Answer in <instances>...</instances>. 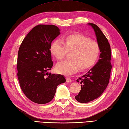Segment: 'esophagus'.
Returning a JSON list of instances; mask_svg holds the SVG:
<instances>
[{
  "mask_svg": "<svg viewBox=\"0 0 129 129\" xmlns=\"http://www.w3.org/2000/svg\"><path fill=\"white\" fill-rule=\"evenodd\" d=\"M66 80H67V82H68V83L72 82V80L71 78H68V77L66 78Z\"/></svg>",
  "mask_w": 129,
  "mask_h": 129,
  "instance_id": "1",
  "label": "esophagus"
}]
</instances>
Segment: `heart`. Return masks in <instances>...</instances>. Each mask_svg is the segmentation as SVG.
I'll return each instance as SVG.
<instances>
[{
    "label": "heart",
    "instance_id": "heart-1",
    "mask_svg": "<svg viewBox=\"0 0 129 129\" xmlns=\"http://www.w3.org/2000/svg\"><path fill=\"white\" fill-rule=\"evenodd\" d=\"M52 55L58 60H62L67 53L71 52L70 60L58 63L56 71L60 74L70 75L91 68L96 62L100 54L97 42L79 34H71L64 37L62 42L56 40L50 47Z\"/></svg>",
    "mask_w": 129,
    "mask_h": 129
}]
</instances>
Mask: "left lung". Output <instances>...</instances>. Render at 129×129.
<instances>
[{"instance_id": "obj_1", "label": "left lung", "mask_w": 129, "mask_h": 129, "mask_svg": "<svg viewBox=\"0 0 129 129\" xmlns=\"http://www.w3.org/2000/svg\"><path fill=\"white\" fill-rule=\"evenodd\" d=\"M94 30L100 47V59L91 69L77 80L80 81L81 89L75 99L80 103H88L99 97L109 83L112 65L110 44L105 35L96 24L89 23Z\"/></svg>"}]
</instances>
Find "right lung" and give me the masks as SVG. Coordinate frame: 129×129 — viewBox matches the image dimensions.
<instances>
[{"label": "right lung", "mask_w": 129, "mask_h": 129, "mask_svg": "<svg viewBox=\"0 0 129 129\" xmlns=\"http://www.w3.org/2000/svg\"><path fill=\"white\" fill-rule=\"evenodd\" d=\"M60 34L56 26L39 24L27 35L19 47L17 59L19 85L25 95L35 103L51 101L57 85L66 81L61 74L47 73L53 65L51 42Z\"/></svg>", "instance_id": "obj_1"}]
</instances>
